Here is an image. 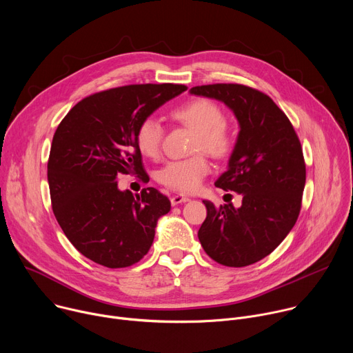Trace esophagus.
<instances>
[{"instance_id":"34e87169","label":"esophagus","mask_w":353,"mask_h":353,"mask_svg":"<svg viewBox=\"0 0 353 353\" xmlns=\"http://www.w3.org/2000/svg\"><path fill=\"white\" fill-rule=\"evenodd\" d=\"M187 201H190V198L185 196V195H183V194H176V195H173V196L170 198V203H172L173 207H174V205H179V204H183V203H187Z\"/></svg>"}]
</instances>
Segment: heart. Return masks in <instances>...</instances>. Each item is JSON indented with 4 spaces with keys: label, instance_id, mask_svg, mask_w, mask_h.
Returning <instances> with one entry per match:
<instances>
[{
    "label": "heart",
    "instance_id": "heart-1",
    "mask_svg": "<svg viewBox=\"0 0 353 353\" xmlns=\"http://www.w3.org/2000/svg\"><path fill=\"white\" fill-rule=\"evenodd\" d=\"M172 117L195 131L194 150L212 158H226L236 145V132L225 121V113L219 105L210 99H195L172 112ZM163 141V127L155 117L143 119L135 131V142L139 152L148 158H157ZM211 166L204 154L187 159L172 161L159 172V180L166 187L180 191H195Z\"/></svg>",
    "mask_w": 353,
    "mask_h": 353
}]
</instances>
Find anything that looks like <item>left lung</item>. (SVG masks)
Listing matches in <instances>:
<instances>
[{
  "label": "left lung",
  "mask_w": 353,
  "mask_h": 353,
  "mask_svg": "<svg viewBox=\"0 0 353 353\" xmlns=\"http://www.w3.org/2000/svg\"><path fill=\"white\" fill-rule=\"evenodd\" d=\"M190 93L221 100L240 125L229 168L215 185L241 194V207L204 201L207 218L198 239L214 261L251 265L271 254L297 221L306 183L303 150L268 94L240 83L194 86Z\"/></svg>",
  "instance_id": "1"
}]
</instances>
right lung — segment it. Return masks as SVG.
<instances>
[{"mask_svg": "<svg viewBox=\"0 0 353 353\" xmlns=\"http://www.w3.org/2000/svg\"><path fill=\"white\" fill-rule=\"evenodd\" d=\"M185 85L142 83L93 93L57 127L47 163L54 216L82 256L108 268L138 263L170 201L154 187L120 191L117 176L149 181L135 142L138 124Z\"/></svg>", "mask_w": 353, "mask_h": 353, "instance_id": "add662e5", "label": "right lung"}]
</instances>
